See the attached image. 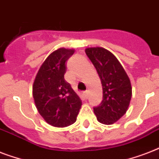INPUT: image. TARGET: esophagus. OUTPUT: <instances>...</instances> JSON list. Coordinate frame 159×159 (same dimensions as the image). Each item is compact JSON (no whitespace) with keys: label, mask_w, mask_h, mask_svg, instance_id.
<instances>
[{"label":"esophagus","mask_w":159,"mask_h":159,"mask_svg":"<svg viewBox=\"0 0 159 159\" xmlns=\"http://www.w3.org/2000/svg\"><path fill=\"white\" fill-rule=\"evenodd\" d=\"M83 95H84V97H86V98H87L88 96H89V92H88V91H86V92H83Z\"/></svg>","instance_id":"1"}]
</instances>
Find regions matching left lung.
I'll return each instance as SVG.
<instances>
[{"label":"left lung","mask_w":159,"mask_h":159,"mask_svg":"<svg viewBox=\"0 0 159 159\" xmlns=\"http://www.w3.org/2000/svg\"><path fill=\"white\" fill-rule=\"evenodd\" d=\"M96 67L103 90V99L95 106L97 120L112 125L126 113L132 97V87L125 71L116 56L101 47L85 50Z\"/></svg>","instance_id":"1"}]
</instances>
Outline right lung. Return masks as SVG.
<instances>
[{
  "label": "right lung",
  "mask_w": 159,
  "mask_h": 159,
  "mask_svg": "<svg viewBox=\"0 0 159 159\" xmlns=\"http://www.w3.org/2000/svg\"><path fill=\"white\" fill-rule=\"evenodd\" d=\"M73 49L61 48L51 53L41 65L33 85V97L39 113L54 127L76 122L82 101L64 79L66 62Z\"/></svg>",
  "instance_id": "add662e5"
}]
</instances>
